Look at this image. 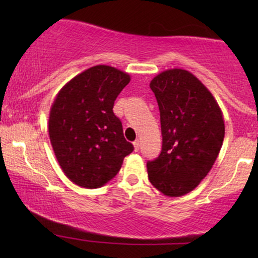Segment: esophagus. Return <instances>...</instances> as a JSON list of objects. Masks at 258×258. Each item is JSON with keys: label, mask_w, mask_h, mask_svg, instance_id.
Wrapping results in <instances>:
<instances>
[{"label": "esophagus", "mask_w": 258, "mask_h": 258, "mask_svg": "<svg viewBox=\"0 0 258 258\" xmlns=\"http://www.w3.org/2000/svg\"><path fill=\"white\" fill-rule=\"evenodd\" d=\"M133 147H135V150H136V152H138V150H139V147H141V141H139V139H137V141L133 142Z\"/></svg>", "instance_id": "obj_1"}]
</instances>
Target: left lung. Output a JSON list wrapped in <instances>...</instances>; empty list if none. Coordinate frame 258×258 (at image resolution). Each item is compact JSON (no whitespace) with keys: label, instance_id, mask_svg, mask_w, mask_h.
Wrapping results in <instances>:
<instances>
[{"label":"left lung","instance_id":"obj_1","mask_svg":"<svg viewBox=\"0 0 258 258\" xmlns=\"http://www.w3.org/2000/svg\"><path fill=\"white\" fill-rule=\"evenodd\" d=\"M150 88L160 110L162 149L148 161V178L164 195L182 197L214 166L224 139L223 115L211 92L186 70H165Z\"/></svg>","mask_w":258,"mask_h":258}]
</instances>
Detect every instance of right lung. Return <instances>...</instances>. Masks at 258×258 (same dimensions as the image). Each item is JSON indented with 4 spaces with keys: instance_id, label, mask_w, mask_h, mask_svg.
Instances as JSON below:
<instances>
[{
    "instance_id": "right-lung-1",
    "label": "right lung",
    "mask_w": 258,
    "mask_h": 258,
    "mask_svg": "<svg viewBox=\"0 0 258 258\" xmlns=\"http://www.w3.org/2000/svg\"><path fill=\"white\" fill-rule=\"evenodd\" d=\"M130 80L128 74L119 69L96 65L58 92L49 111V139L59 166L75 184L103 186L133 152L112 111L115 99Z\"/></svg>"
}]
</instances>
